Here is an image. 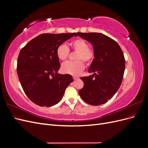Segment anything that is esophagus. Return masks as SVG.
<instances>
[{
	"label": "esophagus",
	"instance_id": "esophagus-1",
	"mask_svg": "<svg viewBox=\"0 0 148 148\" xmlns=\"http://www.w3.org/2000/svg\"><path fill=\"white\" fill-rule=\"evenodd\" d=\"M73 79H74V80H77L78 78V77H73Z\"/></svg>",
	"mask_w": 148,
	"mask_h": 148
}]
</instances>
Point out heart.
<instances>
[{
  "label": "heart",
  "mask_w": 148,
  "mask_h": 148,
  "mask_svg": "<svg viewBox=\"0 0 148 148\" xmlns=\"http://www.w3.org/2000/svg\"><path fill=\"white\" fill-rule=\"evenodd\" d=\"M70 46L75 52H77L75 56V62H66L62 65L61 70L63 73L72 75H77L84 69V64L82 61L90 64L95 59V52L89 48L87 42L82 39H75L71 42ZM56 53L60 60H65L69 55V49L65 44H62L57 47Z\"/></svg>",
  "instance_id": "b5f03b06"
}]
</instances>
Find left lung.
I'll list each match as a JSON object with an SVG mask.
<instances>
[{
    "label": "left lung",
    "instance_id": "obj_1",
    "mask_svg": "<svg viewBox=\"0 0 148 148\" xmlns=\"http://www.w3.org/2000/svg\"><path fill=\"white\" fill-rule=\"evenodd\" d=\"M77 36L90 42L95 52L88 69L93 74L80 78L84 86L78 93L89 104H103L114 96L122 83L125 69L123 53L117 42L104 34L77 33Z\"/></svg>",
    "mask_w": 148,
    "mask_h": 148
}]
</instances>
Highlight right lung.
<instances>
[{"label": "right lung", "instance_id": "obj_1", "mask_svg": "<svg viewBox=\"0 0 148 148\" xmlns=\"http://www.w3.org/2000/svg\"><path fill=\"white\" fill-rule=\"evenodd\" d=\"M76 34H40L20 51L17 74L26 95L36 104L41 107L57 104L73 81L70 75L58 73L60 65L56 51Z\"/></svg>", "mask_w": 148, "mask_h": 148}]
</instances>
